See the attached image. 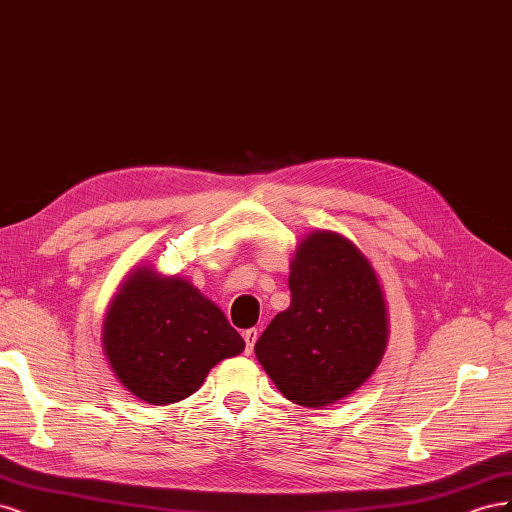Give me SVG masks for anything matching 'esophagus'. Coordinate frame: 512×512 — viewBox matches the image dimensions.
Returning <instances> with one entry per match:
<instances>
[{"instance_id":"34e87169","label":"esophagus","mask_w":512,"mask_h":512,"mask_svg":"<svg viewBox=\"0 0 512 512\" xmlns=\"http://www.w3.org/2000/svg\"><path fill=\"white\" fill-rule=\"evenodd\" d=\"M256 337H258V331L256 329H247L243 333V339H245V352L250 354L254 350V344H256Z\"/></svg>"}]
</instances>
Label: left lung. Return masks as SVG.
<instances>
[{
  "instance_id": "8db88e82",
  "label": "left lung",
  "mask_w": 512,
  "mask_h": 512,
  "mask_svg": "<svg viewBox=\"0 0 512 512\" xmlns=\"http://www.w3.org/2000/svg\"><path fill=\"white\" fill-rule=\"evenodd\" d=\"M288 288L290 307L258 337L256 359L294 404H335L374 374L384 354L378 277L354 243L316 230L297 247Z\"/></svg>"
}]
</instances>
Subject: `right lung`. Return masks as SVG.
<instances>
[{
    "instance_id": "obj_1",
    "label": "right lung",
    "mask_w": 512,
    "mask_h": 512,
    "mask_svg": "<svg viewBox=\"0 0 512 512\" xmlns=\"http://www.w3.org/2000/svg\"><path fill=\"white\" fill-rule=\"evenodd\" d=\"M102 342L119 382L153 406L190 397L213 365L245 348L218 305L181 277L149 269L117 292Z\"/></svg>"
}]
</instances>
